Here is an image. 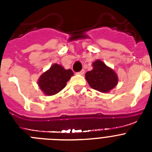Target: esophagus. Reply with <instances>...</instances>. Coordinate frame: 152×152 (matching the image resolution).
Wrapping results in <instances>:
<instances>
[{
  "instance_id": "obj_1",
  "label": "esophagus",
  "mask_w": 152,
  "mask_h": 152,
  "mask_svg": "<svg viewBox=\"0 0 152 152\" xmlns=\"http://www.w3.org/2000/svg\"><path fill=\"white\" fill-rule=\"evenodd\" d=\"M77 75H83L84 74V70H81V71H80V72H77Z\"/></svg>"
}]
</instances>
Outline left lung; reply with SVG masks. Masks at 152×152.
Listing matches in <instances>:
<instances>
[{
  "instance_id": "1",
  "label": "left lung",
  "mask_w": 152,
  "mask_h": 152,
  "mask_svg": "<svg viewBox=\"0 0 152 152\" xmlns=\"http://www.w3.org/2000/svg\"><path fill=\"white\" fill-rule=\"evenodd\" d=\"M93 69L85 74V78L93 89L107 93L118 84V77L113 70L100 60L93 63Z\"/></svg>"
}]
</instances>
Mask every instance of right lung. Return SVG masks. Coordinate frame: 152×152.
I'll return each instance as SVG.
<instances>
[{
	"mask_svg": "<svg viewBox=\"0 0 152 152\" xmlns=\"http://www.w3.org/2000/svg\"><path fill=\"white\" fill-rule=\"evenodd\" d=\"M73 75L71 69L66 70L60 64H54L40 76L38 85L45 95H55L64 89Z\"/></svg>",
	"mask_w": 152,
	"mask_h": 152,
	"instance_id": "add662e5",
	"label": "right lung"
}]
</instances>
